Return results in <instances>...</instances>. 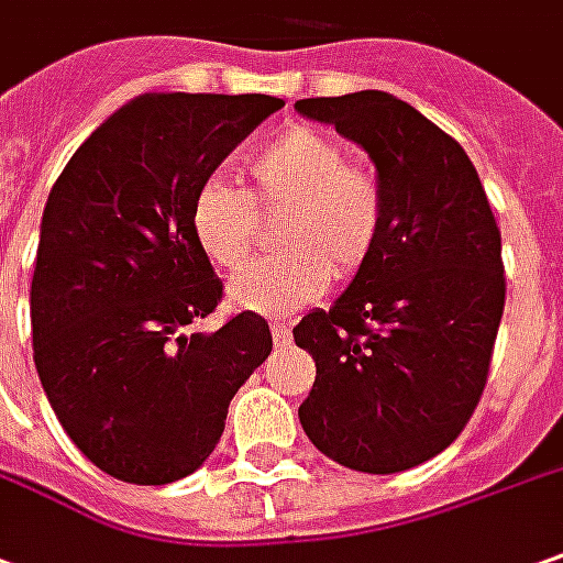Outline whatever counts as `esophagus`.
Wrapping results in <instances>:
<instances>
[{
	"label": "esophagus",
	"instance_id": "esophagus-1",
	"mask_svg": "<svg viewBox=\"0 0 563 563\" xmlns=\"http://www.w3.org/2000/svg\"><path fill=\"white\" fill-rule=\"evenodd\" d=\"M271 335H274L277 347L289 345V323H271Z\"/></svg>",
	"mask_w": 563,
	"mask_h": 563
}]
</instances>
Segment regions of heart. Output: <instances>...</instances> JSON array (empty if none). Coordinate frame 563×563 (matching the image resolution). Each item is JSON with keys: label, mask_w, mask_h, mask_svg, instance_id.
I'll return each mask as SVG.
<instances>
[{"label": "heart", "mask_w": 563, "mask_h": 563, "mask_svg": "<svg viewBox=\"0 0 563 563\" xmlns=\"http://www.w3.org/2000/svg\"><path fill=\"white\" fill-rule=\"evenodd\" d=\"M250 194L228 181H206L190 200V233L221 271L250 265L258 209L280 212L283 250L236 277L233 308L289 313L323 296L330 274L347 280L373 258L385 228V194L363 163L347 159L342 137L311 125H289L252 153Z\"/></svg>", "instance_id": "obj_1"}]
</instances>
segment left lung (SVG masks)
<instances>
[{
    "instance_id": "1",
    "label": "left lung",
    "mask_w": 563,
    "mask_h": 563,
    "mask_svg": "<svg viewBox=\"0 0 563 563\" xmlns=\"http://www.w3.org/2000/svg\"><path fill=\"white\" fill-rule=\"evenodd\" d=\"M376 163L385 228L330 311L292 335L317 363L298 419L332 462L394 474L438 456L484 394L506 308L503 233L468 153L388 91L296 101Z\"/></svg>"
}]
</instances>
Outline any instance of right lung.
<instances>
[{"label":"right lung","instance_id":"right-lung-1","mask_svg":"<svg viewBox=\"0 0 563 563\" xmlns=\"http://www.w3.org/2000/svg\"><path fill=\"white\" fill-rule=\"evenodd\" d=\"M280 107L271 95H141L82 141L48 194L33 361L57 422L117 481L159 487L197 472L274 347L252 311L190 332L224 296L190 233V200Z\"/></svg>","mask_w":563,"mask_h":563}]
</instances>
